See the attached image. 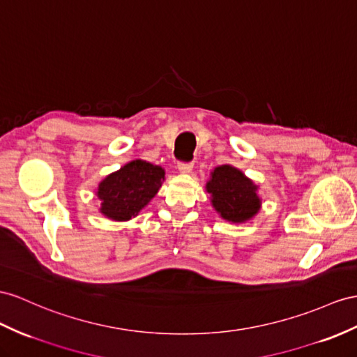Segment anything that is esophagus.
I'll list each match as a JSON object with an SVG mask.
<instances>
[{
    "mask_svg": "<svg viewBox=\"0 0 357 357\" xmlns=\"http://www.w3.org/2000/svg\"><path fill=\"white\" fill-rule=\"evenodd\" d=\"M178 169L181 173H190L193 170V162H178Z\"/></svg>",
    "mask_w": 357,
    "mask_h": 357,
    "instance_id": "1",
    "label": "esophagus"
}]
</instances>
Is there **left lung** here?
<instances>
[{
	"instance_id": "1",
	"label": "left lung",
	"mask_w": 357,
	"mask_h": 357,
	"mask_svg": "<svg viewBox=\"0 0 357 357\" xmlns=\"http://www.w3.org/2000/svg\"><path fill=\"white\" fill-rule=\"evenodd\" d=\"M206 191L211 195L215 211L227 222H248L258 214L261 208L258 185L229 164L218 166L211 172Z\"/></svg>"
}]
</instances>
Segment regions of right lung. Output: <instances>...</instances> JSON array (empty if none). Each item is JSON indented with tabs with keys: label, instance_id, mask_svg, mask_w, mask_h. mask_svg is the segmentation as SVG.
Returning a JSON list of instances; mask_svg holds the SVG:
<instances>
[{
	"label": "right lung",
	"instance_id": "right-lung-1",
	"mask_svg": "<svg viewBox=\"0 0 357 357\" xmlns=\"http://www.w3.org/2000/svg\"><path fill=\"white\" fill-rule=\"evenodd\" d=\"M164 181V169L134 160L100 181L96 195L99 211L109 220L126 222L135 217L155 197Z\"/></svg>",
	"mask_w": 357,
	"mask_h": 357
}]
</instances>
